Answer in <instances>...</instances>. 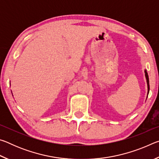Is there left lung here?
I'll return each mask as SVG.
<instances>
[{
	"mask_svg": "<svg viewBox=\"0 0 159 159\" xmlns=\"http://www.w3.org/2000/svg\"><path fill=\"white\" fill-rule=\"evenodd\" d=\"M145 72V76H146V79H147V86H148V93L149 92V76H148V74L146 70L144 71Z\"/></svg>",
	"mask_w": 159,
	"mask_h": 159,
	"instance_id": "obj_1",
	"label": "left lung"
}]
</instances>
